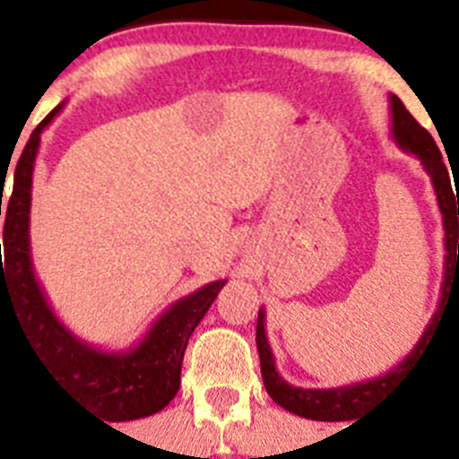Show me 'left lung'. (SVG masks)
Masks as SVG:
<instances>
[{
	"label": "left lung",
	"instance_id": "1",
	"mask_svg": "<svg viewBox=\"0 0 459 459\" xmlns=\"http://www.w3.org/2000/svg\"><path fill=\"white\" fill-rule=\"evenodd\" d=\"M391 137L394 142L403 148L404 152H411L423 164L425 173L430 176L432 187L437 194V204L441 210V220H444V233H446V270H444V283H441V297L439 307H437L435 316L430 317L428 327H425L423 336L414 345L407 357L386 370L384 375L373 379H363L357 384H345V386H336V389H301V386H292L286 379L281 377L279 370L274 366V354H272L270 341L265 333V311H258V325H255V345H258L260 357V373H263V384H265L267 394L281 404L283 410L292 411L297 416L311 420H352L354 414L363 411L366 407L375 403L382 394L394 386L398 379L404 377V373L414 366L416 359L423 354L425 345L430 342L432 333H435L437 325L441 322L448 301L459 297V194L453 192L451 176H448V167L441 160V152L437 148L435 139L423 126H419L410 111L404 109L398 96L391 93ZM458 201H455V196Z\"/></svg>",
	"mask_w": 459,
	"mask_h": 459
}]
</instances>
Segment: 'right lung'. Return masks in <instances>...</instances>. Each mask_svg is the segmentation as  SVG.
<instances>
[{"label": "right lung", "mask_w": 459, "mask_h": 459, "mask_svg": "<svg viewBox=\"0 0 459 459\" xmlns=\"http://www.w3.org/2000/svg\"><path fill=\"white\" fill-rule=\"evenodd\" d=\"M56 105L39 123L15 167L13 192L4 221L2 316L4 308L22 325L43 366L86 410L107 420H134L164 410L178 394L187 341L226 279L205 283L180 297L152 322L146 336L127 350L107 352L70 332L49 307L36 279L29 239L31 183L40 134L64 109Z\"/></svg>", "instance_id": "add662e5"}]
</instances>
